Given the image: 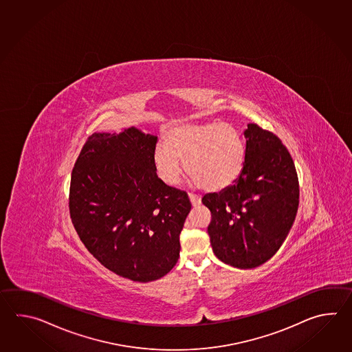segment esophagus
Returning a JSON list of instances; mask_svg holds the SVG:
<instances>
[{
	"label": "esophagus",
	"instance_id": "1",
	"mask_svg": "<svg viewBox=\"0 0 352 352\" xmlns=\"http://www.w3.org/2000/svg\"><path fill=\"white\" fill-rule=\"evenodd\" d=\"M188 197H190V201L192 204V206H197L201 204V197L199 195L188 194Z\"/></svg>",
	"mask_w": 352,
	"mask_h": 352
}]
</instances>
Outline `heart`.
<instances>
[{
	"label": "heart",
	"mask_w": 352,
	"mask_h": 352,
	"mask_svg": "<svg viewBox=\"0 0 352 352\" xmlns=\"http://www.w3.org/2000/svg\"><path fill=\"white\" fill-rule=\"evenodd\" d=\"M185 161L187 173L197 186L220 191L239 179L245 165V146L239 131L230 123H186L166 133L165 144L153 152L158 177L176 185Z\"/></svg>",
	"instance_id": "heart-1"
}]
</instances>
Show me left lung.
I'll return each instance as SVG.
<instances>
[{"label": "left lung", "instance_id": "1", "mask_svg": "<svg viewBox=\"0 0 352 352\" xmlns=\"http://www.w3.org/2000/svg\"><path fill=\"white\" fill-rule=\"evenodd\" d=\"M245 165L232 186L208 194L210 243L221 262L255 268L283 244L298 210L299 184L291 153L273 132L249 123Z\"/></svg>", "mask_w": 352, "mask_h": 352}]
</instances>
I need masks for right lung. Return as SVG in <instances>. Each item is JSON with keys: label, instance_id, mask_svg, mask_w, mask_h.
<instances>
[{"label": "right lung", "instance_id": "1", "mask_svg": "<svg viewBox=\"0 0 352 352\" xmlns=\"http://www.w3.org/2000/svg\"><path fill=\"white\" fill-rule=\"evenodd\" d=\"M157 137L128 128L93 133L76 158L69 211L82 244L120 277L151 282L179 256V232L191 202L166 185L153 165Z\"/></svg>", "mask_w": 352, "mask_h": 352}]
</instances>
